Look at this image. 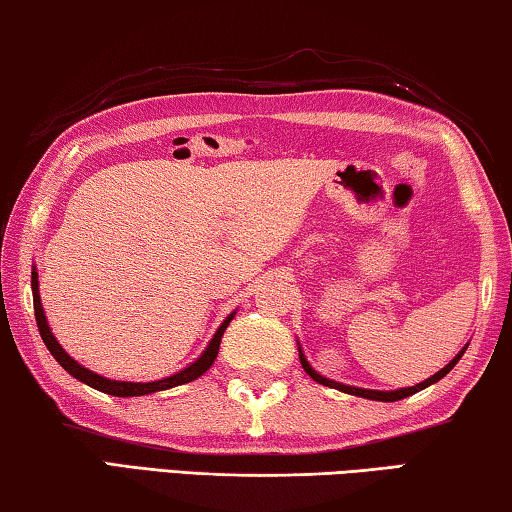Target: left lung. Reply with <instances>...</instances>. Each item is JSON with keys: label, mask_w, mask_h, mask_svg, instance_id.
Returning a JSON list of instances; mask_svg holds the SVG:
<instances>
[{"label": "left lung", "mask_w": 512, "mask_h": 512, "mask_svg": "<svg viewBox=\"0 0 512 512\" xmlns=\"http://www.w3.org/2000/svg\"><path fill=\"white\" fill-rule=\"evenodd\" d=\"M300 350V348H298ZM467 350V345L465 348L456 354V357L447 363V366L443 368V370H438L436 375H431L429 379H424V381H420V384H415V386H409V388H397V391H372V388H357V386H348V384H341V381H334V379H327V377H323V375H318V372L309 366V361L305 359V354H302V350H300V363H302V368H305V372L307 375L314 379V381H318V384H323V386H329V388H336V391H341V393H348V395H357V397H366V400H377V402H397V400H404V397H409V395H413V393H418V391H422V388H427V386H431V384H436V381H440L443 379L449 370H452L456 363H458V359L463 357V352Z\"/></svg>", "instance_id": "obj_1"}]
</instances>
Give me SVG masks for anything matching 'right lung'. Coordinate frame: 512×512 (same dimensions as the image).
I'll list each match as a JSON object with an SVG mask.
<instances>
[{
	"instance_id": "1",
	"label": "right lung",
	"mask_w": 512,
	"mask_h": 512,
	"mask_svg": "<svg viewBox=\"0 0 512 512\" xmlns=\"http://www.w3.org/2000/svg\"><path fill=\"white\" fill-rule=\"evenodd\" d=\"M31 289H33V309H36V320H38V329H40V336L42 341H45L47 350L51 352V357H54L60 366H63L69 375L76 377L83 384H88L92 388H97L101 393H108V395H115V397H137V395H149V393H158V391H167V388L173 386H180V384H187V381H194L203 375V372L210 370V366L216 359V354H219V345H221V336L225 332V327L230 325V320L235 318V311L223 320L221 327L216 329V334L212 336L210 345H207L205 352L198 357L194 363H189L187 368H183L176 375L171 377H164L158 381H115V379H108V377H101L97 372H92L88 368H83L81 363H76L69 354L63 350V345L56 341V336L51 334L49 323H47V316H45V309H42V302H40V291H38V273L36 268H33L31 273Z\"/></svg>"
}]
</instances>
